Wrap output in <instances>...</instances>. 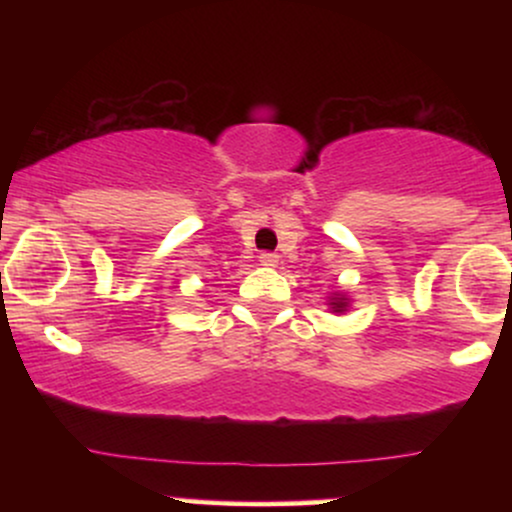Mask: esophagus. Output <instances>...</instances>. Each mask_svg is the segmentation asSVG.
<instances>
[{
    "instance_id": "esophagus-1",
    "label": "esophagus",
    "mask_w": 512,
    "mask_h": 512,
    "mask_svg": "<svg viewBox=\"0 0 512 512\" xmlns=\"http://www.w3.org/2000/svg\"><path fill=\"white\" fill-rule=\"evenodd\" d=\"M260 264L262 267H276V264H279V255H276V252H262Z\"/></svg>"
}]
</instances>
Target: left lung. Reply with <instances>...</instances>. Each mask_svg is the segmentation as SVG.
I'll use <instances>...</instances> for the list:
<instances>
[{
    "label": "left lung",
    "instance_id": "8db88e82",
    "mask_svg": "<svg viewBox=\"0 0 512 512\" xmlns=\"http://www.w3.org/2000/svg\"><path fill=\"white\" fill-rule=\"evenodd\" d=\"M330 308L334 313H344L346 308H349V298L344 296V293H334V298L330 301Z\"/></svg>",
    "mask_w": 512,
    "mask_h": 512
}]
</instances>
